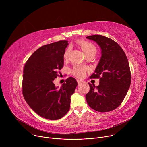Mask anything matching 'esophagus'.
Masks as SVG:
<instances>
[{
	"instance_id": "1",
	"label": "esophagus",
	"mask_w": 147,
	"mask_h": 147,
	"mask_svg": "<svg viewBox=\"0 0 147 147\" xmlns=\"http://www.w3.org/2000/svg\"><path fill=\"white\" fill-rule=\"evenodd\" d=\"M83 82H84V81L81 80H77V82H78V85L81 84H82Z\"/></svg>"
}]
</instances>
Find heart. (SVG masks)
Here are the masks:
<instances>
[{
  "label": "heart",
  "instance_id": "1",
  "mask_svg": "<svg viewBox=\"0 0 147 147\" xmlns=\"http://www.w3.org/2000/svg\"><path fill=\"white\" fill-rule=\"evenodd\" d=\"M77 43L80 46L81 48L83 51V52H84L86 55H89V54H92V53H95L96 52V47L92 44L90 42L84 40H77ZM69 55V49L66 50L63 57L64 59H67ZM87 71V69L81 66H76L74 67L73 69L72 70V74L79 78L83 77L85 76L86 73Z\"/></svg>",
  "mask_w": 147,
  "mask_h": 147
}]
</instances>
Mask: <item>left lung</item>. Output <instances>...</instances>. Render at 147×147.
I'll return each mask as SVG.
<instances>
[{"mask_svg":"<svg viewBox=\"0 0 147 147\" xmlns=\"http://www.w3.org/2000/svg\"><path fill=\"white\" fill-rule=\"evenodd\" d=\"M100 47L102 56L90 78H99V85L89 83L86 95L88 105L99 112L116 109L125 97L130 86L131 75L127 57L113 40L100 35L86 37Z\"/></svg>","mask_w":147,"mask_h":147,"instance_id":"1","label":"left lung"}]
</instances>
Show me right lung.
Listing matches in <instances>:
<instances>
[{
	"label": "right lung",
	"mask_w": 147,
	"mask_h": 147,
	"mask_svg": "<svg viewBox=\"0 0 147 147\" xmlns=\"http://www.w3.org/2000/svg\"><path fill=\"white\" fill-rule=\"evenodd\" d=\"M67 45V40H59L41 47L24 66L23 96L35 113L49 120L59 119L68 112L70 97L77 86L76 80L71 77L60 88L53 82L63 66V55Z\"/></svg>",
	"instance_id": "right-lung-1"
}]
</instances>
